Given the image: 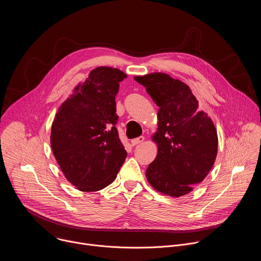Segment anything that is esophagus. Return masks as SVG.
Returning <instances> with one entry per match:
<instances>
[{"label": "esophagus", "instance_id": "esophagus-1", "mask_svg": "<svg viewBox=\"0 0 261 261\" xmlns=\"http://www.w3.org/2000/svg\"><path fill=\"white\" fill-rule=\"evenodd\" d=\"M144 141V137L143 136H139L137 138H134L131 140V144L134 146V145H137L139 143H142Z\"/></svg>", "mask_w": 261, "mask_h": 261}]
</instances>
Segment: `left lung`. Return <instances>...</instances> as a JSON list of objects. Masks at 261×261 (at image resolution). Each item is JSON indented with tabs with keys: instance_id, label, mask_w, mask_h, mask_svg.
<instances>
[{
	"instance_id": "8db88e82",
	"label": "left lung",
	"mask_w": 261,
	"mask_h": 261,
	"mask_svg": "<svg viewBox=\"0 0 261 261\" xmlns=\"http://www.w3.org/2000/svg\"><path fill=\"white\" fill-rule=\"evenodd\" d=\"M134 80L159 106L155 160L145 171L158 192L180 197L190 193L211 171L218 152V135L212 119L198 110V101L188 85L162 72Z\"/></svg>"
}]
</instances>
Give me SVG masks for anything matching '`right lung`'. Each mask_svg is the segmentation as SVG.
<instances>
[{
  "instance_id": "1",
  "label": "right lung",
  "mask_w": 261,
  "mask_h": 261,
  "mask_svg": "<svg viewBox=\"0 0 261 261\" xmlns=\"http://www.w3.org/2000/svg\"><path fill=\"white\" fill-rule=\"evenodd\" d=\"M126 77L118 68L93 69L55 116L51 150L65 177L80 191L107 187L127 157L116 127V96Z\"/></svg>"
}]
</instances>
